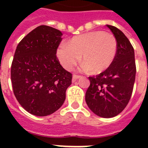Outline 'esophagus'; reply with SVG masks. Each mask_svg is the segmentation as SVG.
<instances>
[{
	"label": "esophagus",
	"mask_w": 148,
	"mask_h": 148,
	"mask_svg": "<svg viewBox=\"0 0 148 148\" xmlns=\"http://www.w3.org/2000/svg\"><path fill=\"white\" fill-rule=\"evenodd\" d=\"M81 77V75H77V74H74V76H73V78H72V81L74 82L75 81H77V79L80 78Z\"/></svg>",
	"instance_id": "esophagus-1"
}]
</instances>
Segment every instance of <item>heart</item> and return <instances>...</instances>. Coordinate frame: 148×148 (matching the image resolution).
I'll use <instances>...</instances> for the list:
<instances>
[{"label":"heart","mask_w":148,"mask_h":148,"mask_svg":"<svg viewBox=\"0 0 148 148\" xmlns=\"http://www.w3.org/2000/svg\"><path fill=\"white\" fill-rule=\"evenodd\" d=\"M117 41L109 32L95 31L75 36L67 45L57 50V56L62 66L71 70L81 58L83 68L90 74H100L109 68L117 54Z\"/></svg>","instance_id":"obj_1"}]
</instances>
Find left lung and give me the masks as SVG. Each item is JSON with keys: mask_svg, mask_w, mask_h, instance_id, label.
<instances>
[{"mask_svg": "<svg viewBox=\"0 0 148 148\" xmlns=\"http://www.w3.org/2000/svg\"><path fill=\"white\" fill-rule=\"evenodd\" d=\"M107 27L117 39V54L109 68L88 77L90 84L85 95L88 108L104 118L115 117L126 108L136 75L134 51L130 40L116 27L109 24Z\"/></svg>", "mask_w": 148, "mask_h": 148, "instance_id": "8db88e82", "label": "left lung"}]
</instances>
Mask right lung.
Wrapping results in <instances>:
<instances>
[{"instance_id": "1", "label": "right lung", "mask_w": 148, "mask_h": 148, "mask_svg": "<svg viewBox=\"0 0 148 148\" xmlns=\"http://www.w3.org/2000/svg\"><path fill=\"white\" fill-rule=\"evenodd\" d=\"M62 33L40 25L17 45L10 69L13 91L31 114L47 116L62 106L72 74L63 68L56 53Z\"/></svg>"}]
</instances>
